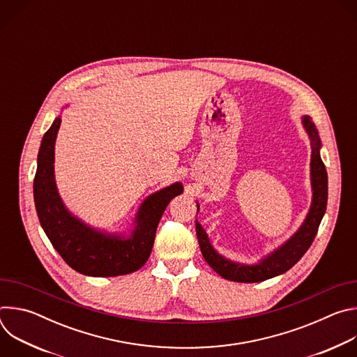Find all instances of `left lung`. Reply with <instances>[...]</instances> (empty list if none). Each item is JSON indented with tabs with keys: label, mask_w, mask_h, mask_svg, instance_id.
<instances>
[{
	"label": "left lung",
	"mask_w": 357,
	"mask_h": 357,
	"mask_svg": "<svg viewBox=\"0 0 357 357\" xmlns=\"http://www.w3.org/2000/svg\"><path fill=\"white\" fill-rule=\"evenodd\" d=\"M305 130L308 131L311 138V181H312V205L310 213L299 227V230L280 248H277L270 256L261 260L260 264L256 266H244L236 264L233 261L226 260L216 250L212 247L206 231L202 229V226L196 222V236L200 245V251L203 259L206 263L223 278L234 281V282H260L268 278L277 277L291 267H294L305 252L311 247L321 220L326 211L328 203V174L325 164L321 160L319 149H321V139L317 131L315 124L311 121L308 116L302 119ZM199 209V206H197Z\"/></svg>",
	"instance_id": "left-lung-1"
}]
</instances>
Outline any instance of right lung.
Listing matches in <instances>:
<instances>
[{"instance_id":"1","label":"right lung","mask_w":357,"mask_h":357,"mask_svg":"<svg viewBox=\"0 0 357 357\" xmlns=\"http://www.w3.org/2000/svg\"><path fill=\"white\" fill-rule=\"evenodd\" d=\"M59 127L58 117L42 138L33 179L35 208L43 231L66 264L80 274L117 277L139 270L149 257L168 203L183 190L182 183L176 182L144 200L128 238L94 230L68 212L58 193L54 160Z\"/></svg>"}]
</instances>
